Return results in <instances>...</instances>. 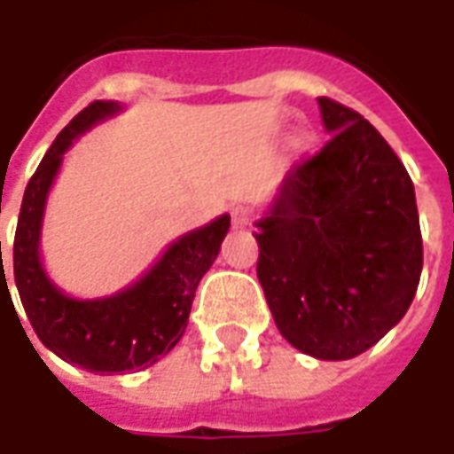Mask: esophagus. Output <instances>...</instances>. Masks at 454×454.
Masks as SVG:
<instances>
[{
    "label": "esophagus",
    "mask_w": 454,
    "mask_h": 454,
    "mask_svg": "<svg viewBox=\"0 0 454 454\" xmlns=\"http://www.w3.org/2000/svg\"><path fill=\"white\" fill-rule=\"evenodd\" d=\"M233 226H250V221H253V208L247 207H236L233 208Z\"/></svg>",
    "instance_id": "1"
}]
</instances>
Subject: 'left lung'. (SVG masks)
I'll return each instance as SVG.
<instances>
[{
  "label": "left lung",
  "instance_id": "1",
  "mask_svg": "<svg viewBox=\"0 0 454 454\" xmlns=\"http://www.w3.org/2000/svg\"><path fill=\"white\" fill-rule=\"evenodd\" d=\"M331 138L286 172L253 233L279 333L318 360H350L409 311L423 270L416 192L370 121L318 97Z\"/></svg>",
  "mask_w": 454,
  "mask_h": 454
}]
</instances>
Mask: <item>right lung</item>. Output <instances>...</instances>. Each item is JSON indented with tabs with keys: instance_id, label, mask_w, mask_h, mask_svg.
<instances>
[{
	"instance_id": "1",
	"label": "right lung",
	"mask_w": 454,
	"mask_h": 454,
	"mask_svg": "<svg viewBox=\"0 0 454 454\" xmlns=\"http://www.w3.org/2000/svg\"><path fill=\"white\" fill-rule=\"evenodd\" d=\"M119 112L116 102H92L58 133L26 184L14 236V282L35 335L65 362L106 374L145 370L177 345L187 328L194 292L231 228V216L223 214L208 226L177 238L136 285L104 299L80 301L48 279L38 243L45 199L65 150L94 123Z\"/></svg>"
}]
</instances>
